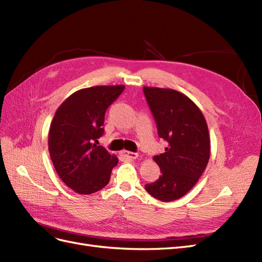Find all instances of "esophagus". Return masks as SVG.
Wrapping results in <instances>:
<instances>
[{
	"instance_id": "obj_1",
	"label": "esophagus",
	"mask_w": 262,
	"mask_h": 262,
	"mask_svg": "<svg viewBox=\"0 0 262 262\" xmlns=\"http://www.w3.org/2000/svg\"><path fill=\"white\" fill-rule=\"evenodd\" d=\"M120 154H121V156H123L125 158H129V160H136V158H138V156H139L137 153L128 152V150H122Z\"/></svg>"
}]
</instances>
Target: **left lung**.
Listing matches in <instances>:
<instances>
[{
    "label": "left lung",
    "instance_id": "obj_1",
    "mask_svg": "<svg viewBox=\"0 0 262 262\" xmlns=\"http://www.w3.org/2000/svg\"><path fill=\"white\" fill-rule=\"evenodd\" d=\"M157 125L158 137L167 141L165 153L153 160L162 175L146 191L163 202L184 196L192 189L209 163L210 137L201 110L185 94L170 89L143 87Z\"/></svg>",
    "mask_w": 262,
    "mask_h": 262
}]
</instances>
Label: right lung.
<instances>
[{
	"label": "right lung",
	"instance_id": "obj_1",
	"mask_svg": "<svg viewBox=\"0 0 262 262\" xmlns=\"http://www.w3.org/2000/svg\"><path fill=\"white\" fill-rule=\"evenodd\" d=\"M124 85H102L73 93L57 109L49 130L48 146L59 177L76 193L102 189L118 164L116 155L98 145L104 134L105 113L120 96Z\"/></svg>",
	"mask_w": 262,
	"mask_h": 262
}]
</instances>
